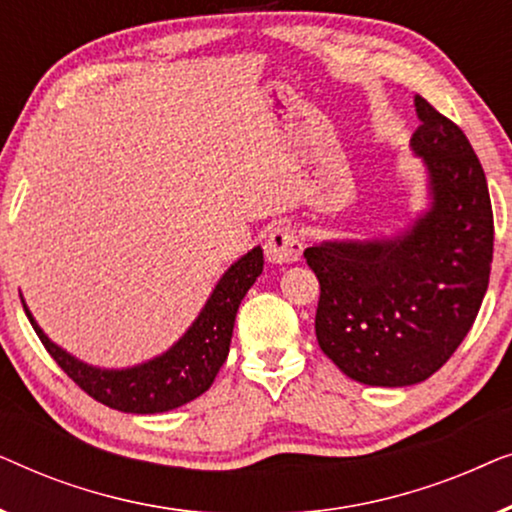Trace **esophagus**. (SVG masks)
<instances>
[{
    "mask_svg": "<svg viewBox=\"0 0 512 512\" xmlns=\"http://www.w3.org/2000/svg\"><path fill=\"white\" fill-rule=\"evenodd\" d=\"M303 254V240L296 230L289 226H279L270 230L268 240H265V256L270 263H296Z\"/></svg>",
    "mask_w": 512,
    "mask_h": 512,
    "instance_id": "1",
    "label": "esophagus"
}]
</instances>
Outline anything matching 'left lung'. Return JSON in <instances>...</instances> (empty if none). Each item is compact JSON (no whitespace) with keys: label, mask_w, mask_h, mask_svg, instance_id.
I'll return each instance as SVG.
<instances>
[{"label":"left lung","mask_w":512,"mask_h":512,"mask_svg":"<svg viewBox=\"0 0 512 512\" xmlns=\"http://www.w3.org/2000/svg\"><path fill=\"white\" fill-rule=\"evenodd\" d=\"M410 139L429 172L431 209L398 237L305 249L321 293V352L370 387L424 382L457 352L487 293L494 214L464 130L424 97Z\"/></svg>","instance_id":"obj_1"}]
</instances>
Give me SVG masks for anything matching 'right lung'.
<instances>
[{"label":"right lung","mask_w":512,"mask_h":512,"mask_svg":"<svg viewBox=\"0 0 512 512\" xmlns=\"http://www.w3.org/2000/svg\"><path fill=\"white\" fill-rule=\"evenodd\" d=\"M261 272L263 249L254 247L226 270L198 319L181 335L179 342H174L156 359L125 370H102L74 359L46 338L25 303L23 307L46 352L88 396L121 412L156 415L179 408L212 387L228 356L237 307Z\"/></svg>","instance_id":"1"}]
</instances>
